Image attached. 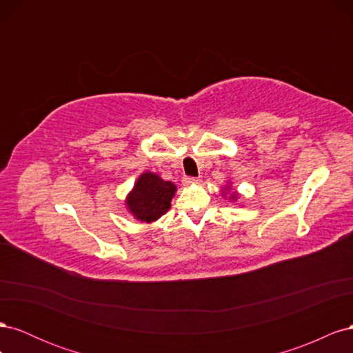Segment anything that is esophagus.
<instances>
[{
    "label": "esophagus",
    "mask_w": 353,
    "mask_h": 353,
    "mask_svg": "<svg viewBox=\"0 0 353 353\" xmlns=\"http://www.w3.org/2000/svg\"><path fill=\"white\" fill-rule=\"evenodd\" d=\"M183 183H184L185 185H193V184H197V183H199V178H196V176H184Z\"/></svg>",
    "instance_id": "esophagus-1"
}]
</instances>
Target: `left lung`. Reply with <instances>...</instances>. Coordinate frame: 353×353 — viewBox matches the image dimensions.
Returning <instances> with one entry per match:
<instances>
[{
  "instance_id": "8db88e82",
  "label": "left lung",
  "mask_w": 353,
  "mask_h": 353,
  "mask_svg": "<svg viewBox=\"0 0 353 353\" xmlns=\"http://www.w3.org/2000/svg\"><path fill=\"white\" fill-rule=\"evenodd\" d=\"M232 197H234V196H232Z\"/></svg>"
}]
</instances>
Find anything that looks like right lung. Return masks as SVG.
Wrapping results in <instances>:
<instances>
[{
	"label": "right lung",
	"instance_id": "obj_1",
	"mask_svg": "<svg viewBox=\"0 0 353 353\" xmlns=\"http://www.w3.org/2000/svg\"><path fill=\"white\" fill-rule=\"evenodd\" d=\"M175 191L176 188L170 181H163L157 175L147 172L138 178L126 205L137 219L152 222L159 219L170 208V199Z\"/></svg>",
	"mask_w": 353,
	"mask_h": 353
}]
</instances>
